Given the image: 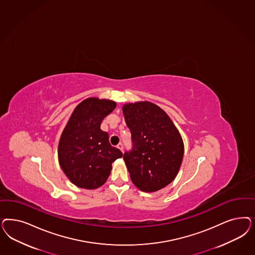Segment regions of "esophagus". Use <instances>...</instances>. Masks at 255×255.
I'll use <instances>...</instances> for the list:
<instances>
[{
  "mask_svg": "<svg viewBox=\"0 0 255 255\" xmlns=\"http://www.w3.org/2000/svg\"><path fill=\"white\" fill-rule=\"evenodd\" d=\"M117 148H118V149H120V150H121V151H122V152H123V151H124L123 143H119V144H118V145H117Z\"/></svg>",
  "mask_w": 255,
  "mask_h": 255,
  "instance_id": "obj_1",
  "label": "esophagus"
}]
</instances>
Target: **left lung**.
<instances>
[{"label": "left lung", "instance_id": "1", "mask_svg": "<svg viewBox=\"0 0 255 255\" xmlns=\"http://www.w3.org/2000/svg\"><path fill=\"white\" fill-rule=\"evenodd\" d=\"M124 117L131 132L133 149L124 160L133 184L155 192L172 183L179 172L184 142L172 119L150 101L124 104Z\"/></svg>", "mask_w": 255, "mask_h": 255}]
</instances>
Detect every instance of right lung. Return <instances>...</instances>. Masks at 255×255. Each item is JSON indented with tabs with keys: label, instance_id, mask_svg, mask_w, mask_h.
I'll return each mask as SVG.
<instances>
[{
	"label": "right lung",
	"instance_id": "add662e5",
	"mask_svg": "<svg viewBox=\"0 0 255 255\" xmlns=\"http://www.w3.org/2000/svg\"><path fill=\"white\" fill-rule=\"evenodd\" d=\"M116 107L110 99L88 98L75 108L58 144V160L75 186L95 189L105 184L112 164L123 156L111 145L109 134L101 130L102 120Z\"/></svg>",
	"mask_w": 255,
	"mask_h": 255
}]
</instances>
